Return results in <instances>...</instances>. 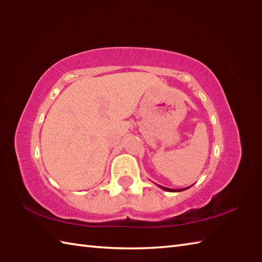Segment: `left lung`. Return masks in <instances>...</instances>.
Wrapping results in <instances>:
<instances>
[{
    "label": "left lung",
    "mask_w": 262,
    "mask_h": 262,
    "mask_svg": "<svg viewBox=\"0 0 262 262\" xmlns=\"http://www.w3.org/2000/svg\"><path fill=\"white\" fill-rule=\"evenodd\" d=\"M159 186V185H158ZM161 189H163L165 191H170V192H179V191H183L186 190V189L190 188V187H187V188H183V189H170V188H166V187H162V186H159Z\"/></svg>",
    "instance_id": "obj_1"
}]
</instances>
